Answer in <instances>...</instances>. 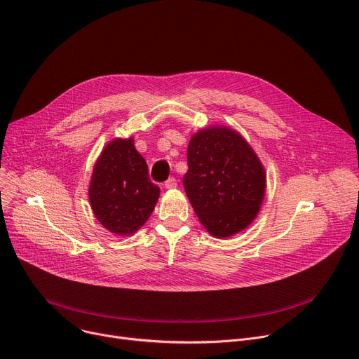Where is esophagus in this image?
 <instances>
[{
    "instance_id": "1",
    "label": "esophagus",
    "mask_w": 359,
    "mask_h": 359,
    "mask_svg": "<svg viewBox=\"0 0 359 359\" xmlns=\"http://www.w3.org/2000/svg\"><path fill=\"white\" fill-rule=\"evenodd\" d=\"M165 187L166 189H176L177 187V180L175 177H169L166 182H165Z\"/></svg>"
}]
</instances>
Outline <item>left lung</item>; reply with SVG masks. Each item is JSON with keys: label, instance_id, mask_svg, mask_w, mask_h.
I'll return each instance as SVG.
<instances>
[{"label": "left lung", "instance_id": "8db88e82", "mask_svg": "<svg viewBox=\"0 0 359 359\" xmlns=\"http://www.w3.org/2000/svg\"><path fill=\"white\" fill-rule=\"evenodd\" d=\"M187 166L184 190L209 233L230 237L257 216L266 173L237 132L223 126L197 132L189 142Z\"/></svg>", "mask_w": 359, "mask_h": 359}]
</instances>
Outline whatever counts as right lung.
I'll return each mask as SVG.
<instances>
[{
    "mask_svg": "<svg viewBox=\"0 0 359 359\" xmlns=\"http://www.w3.org/2000/svg\"><path fill=\"white\" fill-rule=\"evenodd\" d=\"M159 186L149 179L146 161L133 139L111 142L97 159L89 201L100 224L115 234H132L155 210Z\"/></svg>",
    "mask_w": 359,
    "mask_h": 359,
    "instance_id": "right-lung-1",
    "label": "right lung"
}]
</instances>
